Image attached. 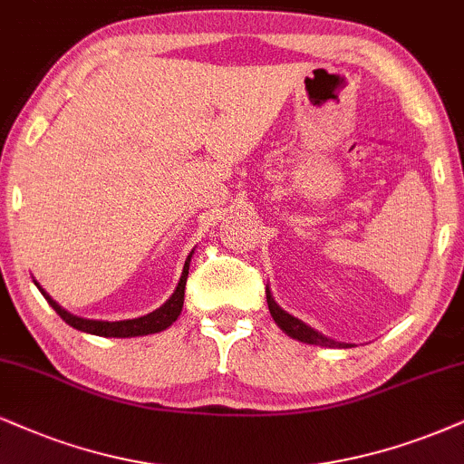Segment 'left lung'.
<instances>
[{"instance_id": "1", "label": "left lung", "mask_w": 464, "mask_h": 464, "mask_svg": "<svg viewBox=\"0 0 464 464\" xmlns=\"http://www.w3.org/2000/svg\"><path fill=\"white\" fill-rule=\"evenodd\" d=\"M266 303H268V312H271L273 320H276V324L279 329L284 331L285 335H290L293 340H299L303 344H314V346H324V348H348L353 344H348V342H335L331 340V337L323 335L320 331L312 329L310 324H305L303 320L295 318L293 314H288L282 307L277 305V301L273 299V293L266 288Z\"/></svg>"}]
</instances>
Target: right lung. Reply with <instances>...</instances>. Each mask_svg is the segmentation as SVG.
<instances>
[{
	"label": "right lung",
	"mask_w": 464,
	"mask_h": 464,
	"mask_svg": "<svg viewBox=\"0 0 464 464\" xmlns=\"http://www.w3.org/2000/svg\"><path fill=\"white\" fill-rule=\"evenodd\" d=\"M191 254L187 256L185 260V266H182V276H180V282L176 285V290L171 293V296L168 301L163 303L161 307H157V310L146 314V316H140V318H129V320H94V318H82V316H74L64 307L60 305V303L51 299V295L47 290L40 285L36 279H34V284H36V288L43 293L44 299L53 310L60 314V318L64 320L66 324H71L72 329L77 331H83V334H90V335H101V337H137V335H150V334H159V331L168 329L171 323H176V318L180 316L182 312V303H185V284H187V276H188V265H191Z\"/></svg>",
	"instance_id": "1"
}]
</instances>
